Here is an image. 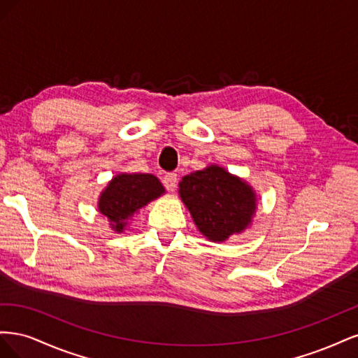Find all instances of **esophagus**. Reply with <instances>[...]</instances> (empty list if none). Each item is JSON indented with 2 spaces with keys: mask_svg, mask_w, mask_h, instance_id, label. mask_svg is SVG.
<instances>
[{
  "mask_svg": "<svg viewBox=\"0 0 358 358\" xmlns=\"http://www.w3.org/2000/svg\"><path fill=\"white\" fill-rule=\"evenodd\" d=\"M162 182H164V187L167 188V191L173 192L176 189V183H178V175H175V173H169V175L164 176V179H162Z\"/></svg>",
  "mask_w": 358,
  "mask_h": 358,
  "instance_id": "1",
  "label": "esophagus"
}]
</instances>
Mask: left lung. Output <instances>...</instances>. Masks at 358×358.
I'll list each match as a JSON object with an SVG mask.
<instances>
[{
	"label": "left lung",
	"instance_id": "8db88e82",
	"mask_svg": "<svg viewBox=\"0 0 358 358\" xmlns=\"http://www.w3.org/2000/svg\"><path fill=\"white\" fill-rule=\"evenodd\" d=\"M179 196L199 231L212 242H224L242 233L251 225L257 210L252 187L220 166L183 176Z\"/></svg>",
	"mask_w": 358,
	"mask_h": 358
}]
</instances>
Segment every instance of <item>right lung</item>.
Returning a JSON list of instances; mask_svg holds the SVG:
<instances>
[{
    "instance_id": "1",
    "label": "right lung",
    "mask_w": 358,
    "mask_h": 358,
    "mask_svg": "<svg viewBox=\"0 0 358 358\" xmlns=\"http://www.w3.org/2000/svg\"><path fill=\"white\" fill-rule=\"evenodd\" d=\"M164 192V187L154 175L119 173L101 192L99 210L109 220L112 230L122 233L134 213Z\"/></svg>"
}]
</instances>
